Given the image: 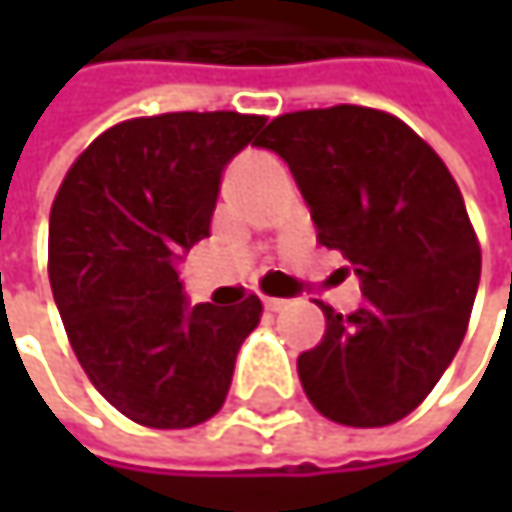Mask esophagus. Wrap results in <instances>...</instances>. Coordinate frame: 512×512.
<instances>
[{"mask_svg":"<svg viewBox=\"0 0 512 512\" xmlns=\"http://www.w3.org/2000/svg\"><path fill=\"white\" fill-rule=\"evenodd\" d=\"M287 305H290V299H275V296H266L263 299V308L266 311H284Z\"/></svg>","mask_w":512,"mask_h":512,"instance_id":"obj_1","label":"esophagus"}]
</instances>
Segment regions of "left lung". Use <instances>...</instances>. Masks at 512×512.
I'll return each mask as SVG.
<instances>
[{
    "label": "left lung",
    "mask_w": 512,
    "mask_h": 512,
    "mask_svg": "<svg viewBox=\"0 0 512 512\" xmlns=\"http://www.w3.org/2000/svg\"><path fill=\"white\" fill-rule=\"evenodd\" d=\"M257 148L287 162L364 296L347 317L320 305L326 335L296 361L308 400L347 427L406 418L457 356L480 281L460 186L418 133L364 106L281 115Z\"/></svg>",
    "instance_id": "8db88e82"
}]
</instances>
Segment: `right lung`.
Returning <instances> with one entry per match:
<instances>
[{
  "instance_id": "obj_1",
  "label": "right lung",
  "mask_w": 512,
  "mask_h": 512,
  "mask_svg": "<svg viewBox=\"0 0 512 512\" xmlns=\"http://www.w3.org/2000/svg\"><path fill=\"white\" fill-rule=\"evenodd\" d=\"M266 124L240 112L124 121L67 171L50 213V284L70 347L130 421L183 430L213 418L260 299H186L177 263L204 237L225 165Z\"/></svg>"
}]
</instances>
